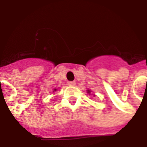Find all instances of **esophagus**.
Segmentation results:
<instances>
[{"label":"esophagus","mask_w":147,"mask_h":147,"mask_svg":"<svg viewBox=\"0 0 147 147\" xmlns=\"http://www.w3.org/2000/svg\"><path fill=\"white\" fill-rule=\"evenodd\" d=\"M67 84L69 85V86H75L76 85V82L75 81H70V82H68Z\"/></svg>","instance_id":"obj_1"}]
</instances>
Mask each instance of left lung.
<instances>
[{"instance_id":"8db88e82","label":"left lung","mask_w":147,"mask_h":147,"mask_svg":"<svg viewBox=\"0 0 147 147\" xmlns=\"http://www.w3.org/2000/svg\"><path fill=\"white\" fill-rule=\"evenodd\" d=\"M87 93H88V94H90V90H87Z\"/></svg>"}]
</instances>
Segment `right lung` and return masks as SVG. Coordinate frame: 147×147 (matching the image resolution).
I'll list each match as a JSON object with an SVG mask.
<instances>
[{"label": "right lung", "instance_id": "add662e5", "mask_svg": "<svg viewBox=\"0 0 147 147\" xmlns=\"http://www.w3.org/2000/svg\"><path fill=\"white\" fill-rule=\"evenodd\" d=\"M57 89H54V90H53V92H55V91H57Z\"/></svg>", "mask_w": 147, "mask_h": 147}]
</instances>
